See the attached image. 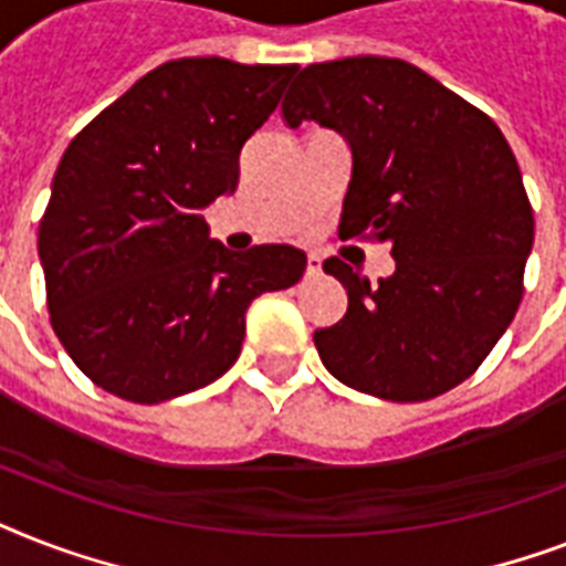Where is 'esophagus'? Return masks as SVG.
Instances as JSON below:
<instances>
[{
    "instance_id": "1",
    "label": "esophagus",
    "mask_w": 566,
    "mask_h": 566,
    "mask_svg": "<svg viewBox=\"0 0 566 566\" xmlns=\"http://www.w3.org/2000/svg\"><path fill=\"white\" fill-rule=\"evenodd\" d=\"M319 273H323L319 255H314V252H311V255H308V266H305V275H308V279H317Z\"/></svg>"
}]
</instances>
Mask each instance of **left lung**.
<instances>
[{
  "mask_svg": "<svg viewBox=\"0 0 566 566\" xmlns=\"http://www.w3.org/2000/svg\"><path fill=\"white\" fill-rule=\"evenodd\" d=\"M282 114L349 140L340 238L390 243L396 261L378 284L340 258L323 264L349 293L344 319L314 332L326 370L390 402L461 385L517 314L535 240L500 126L420 66L376 55L305 66Z\"/></svg>",
  "mask_w": 566,
  "mask_h": 566,
  "instance_id": "obj_1",
  "label": "left lung"
}]
</instances>
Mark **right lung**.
Masks as SVG:
<instances>
[{
  "label": "right lung",
  "instance_id": "obj_1",
  "mask_svg": "<svg viewBox=\"0 0 566 566\" xmlns=\"http://www.w3.org/2000/svg\"><path fill=\"white\" fill-rule=\"evenodd\" d=\"M296 64L167 61L73 137L38 229L49 323L102 390L155 405L238 361L247 308L305 273V252L238 255L202 208L234 193L240 149Z\"/></svg>",
  "mask_w": 566,
  "mask_h": 566
}]
</instances>
